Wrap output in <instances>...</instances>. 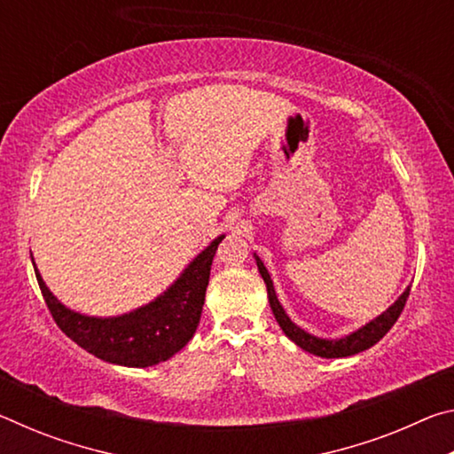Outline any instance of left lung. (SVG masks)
<instances>
[{
    "label": "left lung",
    "mask_w": 454,
    "mask_h": 454,
    "mask_svg": "<svg viewBox=\"0 0 454 454\" xmlns=\"http://www.w3.org/2000/svg\"><path fill=\"white\" fill-rule=\"evenodd\" d=\"M254 258H256L258 270H260V274H262L264 284H266L268 301H270V309L274 312V318L280 325V328L284 330V334H286L290 340L296 344V347H301L302 350L310 352V355H317V356H322V358L352 356V355H358V352L374 347V344L379 342L380 338L395 326V322L398 320V317H401V312L404 309L406 298H409V294H411V288H406L401 294V298H398V301L393 306H390L387 312H382L380 317H376L374 320L368 322L366 326L358 328L356 333H352V334L344 336V338H336V340H326V338H318V336L309 334L306 330H302L301 326H296L294 322L288 318V314L284 312V309L278 302V298H276L270 274H268L264 262L256 254H254Z\"/></svg>",
    "instance_id": "1"
}]
</instances>
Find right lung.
I'll return each instance as SVG.
<instances>
[{
  "mask_svg": "<svg viewBox=\"0 0 454 454\" xmlns=\"http://www.w3.org/2000/svg\"><path fill=\"white\" fill-rule=\"evenodd\" d=\"M222 238L224 236H218L208 248L200 252L180 278L156 301L112 318L86 317L66 309L45 286L35 264L34 270L43 301L61 333L106 363L145 368L172 358L194 336L208 288L212 260Z\"/></svg>",
  "mask_w": 454,
  "mask_h": 454,
  "instance_id": "obj_1",
  "label": "right lung"
}]
</instances>
